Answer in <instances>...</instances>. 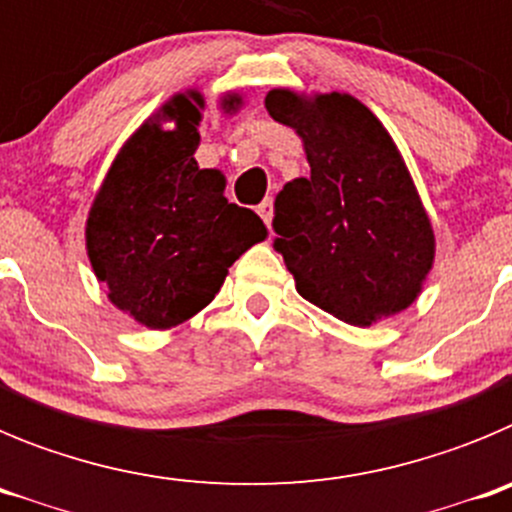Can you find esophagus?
<instances>
[{
	"instance_id": "esophagus-1",
	"label": "esophagus",
	"mask_w": 512,
	"mask_h": 512,
	"mask_svg": "<svg viewBox=\"0 0 512 512\" xmlns=\"http://www.w3.org/2000/svg\"><path fill=\"white\" fill-rule=\"evenodd\" d=\"M256 212H259V215L264 217V223L269 225V223H271V215H274V202H271V200H264V202H261L259 210H256Z\"/></svg>"
}]
</instances>
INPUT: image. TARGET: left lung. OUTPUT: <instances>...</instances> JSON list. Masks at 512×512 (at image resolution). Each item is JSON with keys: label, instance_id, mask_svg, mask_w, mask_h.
<instances>
[{"label": "left lung", "instance_id": "1", "mask_svg": "<svg viewBox=\"0 0 512 512\" xmlns=\"http://www.w3.org/2000/svg\"><path fill=\"white\" fill-rule=\"evenodd\" d=\"M266 110L305 140L310 176L274 202V251L297 292L351 325H372L418 297L433 230L382 122L348 94L302 99L284 89Z\"/></svg>", "mask_w": 512, "mask_h": 512}]
</instances>
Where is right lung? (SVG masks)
I'll return each mask as SVG.
<instances>
[{
  "label": "right lung",
  "instance_id": "obj_1",
  "mask_svg": "<svg viewBox=\"0 0 512 512\" xmlns=\"http://www.w3.org/2000/svg\"><path fill=\"white\" fill-rule=\"evenodd\" d=\"M238 97H230L235 107ZM200 94L174 97L122 148L94 200L87 246L110 300L148 328H171L210 305L233 261L266 238L261 217L223 197L225 179L200 169Z\"/></svg>",
  "mask_w": 512,
  "mask_h": 512
}]
</instances>
